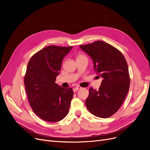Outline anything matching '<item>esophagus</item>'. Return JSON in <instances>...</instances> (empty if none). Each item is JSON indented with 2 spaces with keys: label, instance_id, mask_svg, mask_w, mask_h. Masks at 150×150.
<instances>
[{
  "label": "esophagus",
  "instance_id": "1",
  "mask_svg": "<svg viewBox=\"0 0 150 150\" xmlns=\"http://www.w3.org/2000/svg\"><path fill=\"white\" fill-rule=\"evenodd\" d=\"M81 89V88L80 87V86H77V87H76V88H74L73 89V90H74V91L75 92V91H76L79 90V89Z\"/></svg>",
  "mask_w": 150,
  "mask_h": 150
}]
</instances>
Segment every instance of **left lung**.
Returning <instances> with one entry per match:
<instances>
[{"label":"left lung","mask_w":150,"mask_h":150,"mask_svg":"<svg viewBox=\"0 0 150 150\" xmlns=\"http://www.w3.org/2000/svg\"><path fill=\"white\" fill-rule=\"evenodd\" d=\"M79 46L93 59L97 77L103 79L98 91L89 88L86 107L97 117H110L119 110L129 91L128 64L118 49L101 40Z\"/></svg>","instance_id":"8db88e82"}]
</instances>
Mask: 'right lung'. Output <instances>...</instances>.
Here are the masks:
<instances>
[{
  "mask_svg": "<svg viewBox=\"0 0 150 150\" xmlns=\"http://www.w3.org/2000/svg\"><path fill=\"white\" fill-rule=\"evenodd\" d=\"M72 46H47L29 60L24 76L28 98L33 111L40 118L57 122L68 114L73 97L71 88H63L55 81L62 61Z\"/></svg>",
  "mask_w": 150,
  "mask_h": 150,
  "instance_id": "add662e5",
  "label": "right lung"
}]
</instances>
